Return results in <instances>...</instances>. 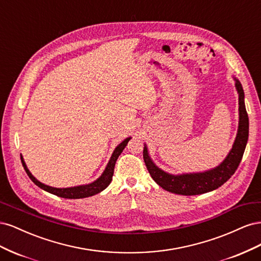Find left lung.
<instances>
[{
    "instance_id": "obj_1",
    "label": "left lung",
    "mask_w": 261,
    "mask_h": 261,
    "mask_svg": "<svg viewBox=\"0 0 261 261\" xmlns=\"http://www.w3.org/2000/svg\"><path fill=\"white\" fill-rule=\"evenodd\" d=\"M235 88L239 93V128L230 152L216 168L203 172L171 174L160 169L152 161L149 154L147 145L144 146V160L146 167L155 183L165 191L177 195H200L208 193L223 185L234 174L243 158L247 145L249 121L245 108V93L241 82L233 76Z\"/></svg>"
}]
</instances>
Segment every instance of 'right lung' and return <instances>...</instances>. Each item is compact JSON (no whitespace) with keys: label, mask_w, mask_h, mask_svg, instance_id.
Here are the masks:
<instances>
[{"label":"right lung","mask_w":261,"mask_h":261,"mask_svg":"<svg viewBox=\"0 0 261 261\" xmlns=\"http://www.w3.org/2000/svg\"><path fill=\"white\" fill-rule=\"evenodd\" d=\"M132 137H127L126 139H124L121 144H118L116 146V148L114 149V151L110 158V160L107 164V167L103 171V173L96 179L93 180L92 183L89 184H85V185H78V186H73V187H65V188H58V187H52L49 185H45L43 183H41L40 180H38L33 174H31L30 171L28 170L27 165L23 161V158L20 154V160L22 163V167L25 169L27 175L29 176V178L34 181V183L40 187L43 191L48 192L50 194L57 195L59 197H62V198H67V199H80V198H86V197H90L96 194L101 193L103 189H106L112 180V176L114 173V167H115V162L117 160L118 155L122 153V151L124 150V148L127 145V143L129 141Z\"/></svg>","instance_id":"right-lung-1"}]
</instances>
